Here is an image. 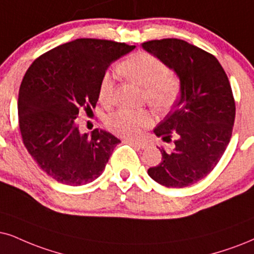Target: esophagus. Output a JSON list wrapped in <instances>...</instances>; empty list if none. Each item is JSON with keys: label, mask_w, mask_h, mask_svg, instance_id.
<instances>
[{"label": "esophagus", "mask_w": 254, "mask_h": 254, "mask_svg": "<svg viewBox=\"0 0 254 254\" xmlns=\"http://www.w3.org/2000/svg\"><path fill=\"white\" fill-rule=\"evenodd\" d=\"M130 144H132L133 146L138 147V149H146L147 147V144L146 143H143V142H139V140H134V139H130L129 140Z\"/></svg>", "instance_id": "34e87169"}]
</instances>
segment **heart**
Instances as JSON below:
<instances>
[{"label": "heart", "instance_id": "heart-1", "mask_svg": "<svg viewBox=\"0 0 254 254\" xmlns=\"http://www.w3.org/2000/svg\"><path fill=\"white\" fill-rule=\"evenodd\" d=\"M121 72L131 81L143 86L147 103L157 110H168L177 101L181 92L178 77L168 72V66L149 53H136L120 65ZM115 78L111 73L102 77L98 88V99L103 105H110L114 99ZM109 130L123 137H136L150 127L152 117L146 110L120 109L105 121Z\"/></svg>", "mask_w": 254, "mask_h": 254}]
</instances>
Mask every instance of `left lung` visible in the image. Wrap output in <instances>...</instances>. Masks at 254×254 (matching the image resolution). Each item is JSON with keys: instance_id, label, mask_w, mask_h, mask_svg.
Wrapping results in <instances>:
<instances>
[{"instance_id": "left-lung-1", "label": "left lung", "mask_w": 254, "mask_h": 254, "mask_svg": "<svg viewBox=\"0 0 254 254\" xmlns=\"http://www.w3.org/2000/svg\"><path fill=\"white\" fill-rule=\"evenodd\" d=\"M142 47L177 73L181 96L153 132L170 143L162 162L147 173L166 188H185L206 177L229 145L236 104L229 78L211 54L178 38L144 42Z\"/></svg>"}]
</instances>
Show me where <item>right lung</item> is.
I'll return each instance as SVG.
<instances>
[{
  "instance_id": "add662e5",
  "label": "right lung",
  "mask_w": 254,
  "mask_h": 254,
  "mask_svg": "<svg viewBox=\"0 0 254 254\" xmlns=\"http://www.w3.org/2000/svg\"><path fill=\"white\" fill-rule=\"evenodd\" d=\"M134 46L78 38L41 55L29 66L18 94V124L37 165L65 185L91 183L102 175L121 140L107 131L82 133L76 118L92 111L109 66Z\"/></svg>"
}]
</instances>
